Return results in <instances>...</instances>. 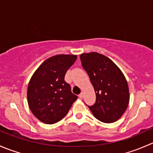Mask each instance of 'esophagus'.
<instances>
[{"instance_id":"1","label":"esophagus","mask_w":153,"mask_h":153,"mask_svg":"<svg viewBox=\"0 0 153 153\" xmlns=\"http://www.w3.org/2000/svg\"><path fill=\"white\" fill-rule=\"evenodd\" d=\"M83 95H84V94H83V92H81V93L79 95H78V97H79V98L82 99V98H83Z\"/></svg>"}]
</instances>
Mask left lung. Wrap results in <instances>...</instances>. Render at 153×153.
Returning a JSON list of instances; mask_svg holds the SVG:
<instances>
[{"label": "left lung", "mask_w": 153, "mask_h": 153, "mask_svg": "<svg viewBox=\"0 0 153 153\" xmlns=\"http://www.w3.org/2000/svg\"><path fill=\"white\" fill-rule=\"evenodd\" d=\"M80 58L96 95L95 104L88 106L89 109L101 122H115L129 104V87L124 74L113 61L98 52L81 54Z\"/></svg>", "instance_id": "left-lung-1"}]
</instances>
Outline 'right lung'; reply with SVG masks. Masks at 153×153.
I'll return each mask as SVG.
<instances>
[{"mask_svg": "<svg viewBox=\"0 0 153 153\" xmlns=\"http://www.w3.org/2000/svg\"><path fill=\"white\" fill-rule=\"evenodd\" d=\"M77 55H57L46 60L29 81L27 101L32 114L41 122L52 124L66 116L78 96L64 81Z\"/></svg>", "mask_w": 153, "mask_h": 153, "instance_id": "add662e5", "label": "right lung"}]
</instances>
